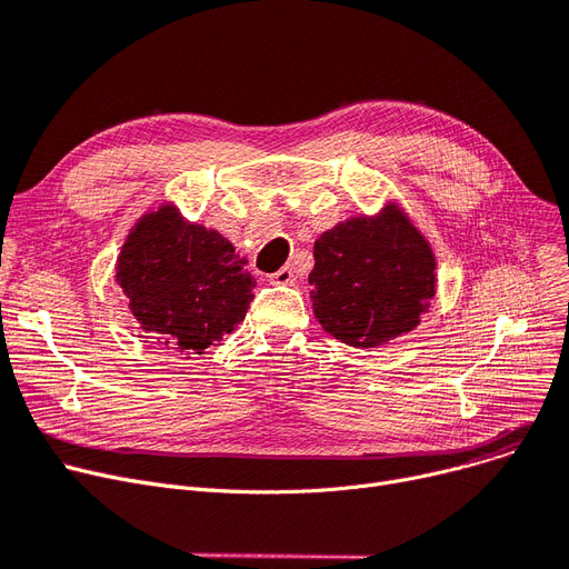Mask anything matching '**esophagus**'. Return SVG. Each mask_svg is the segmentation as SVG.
Segmentation results:
<instances>
[{"instance_id": "esophagus-1", "label": "esophagus", "mask_w": 569, "mask_h": 569, "mask_svg": "<svg viewBox=\"0 0 569 569\" xmlns=\"http://www.w3.org/2000/svg\"><path fill=\"white\" fill-rule=\"evenodd\" d=\"M269 281L279 283V286H295V281H298V274H295V269L290 264H286L279 271H274V274H269Z\"/></svg>"}]
</instances>
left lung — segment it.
Wrapping results in <instances>:
<instances>
[{
  "label": "left lung",
  "mask_w": 569,
  "mask_h": 569,
  "mask_svg": "<svg viewBox=\"0 0 569 569\" xmlns=\"http://www.w3.org/2000/svg\"><path fill=\"white\" fill-rule=\"evenodd\" d=\"M313 260L309 283L318 323L356 349L411 332L435 298V253L395 204L320 234Z\"/></svg>",
  "instance_id": "1"
}]
</instances>
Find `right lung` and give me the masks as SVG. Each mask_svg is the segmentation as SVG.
Wrapping results in <instances>:
<instances>
[{
    "mask_svg": "<svg viewBox=\"0 0 569 569\" xmlns=\"http://www.w3.org/2000/svg\"><path fill=\"white\" fill-rule=\"evenodd\" d=\"M116 281L139 328L186 356H202L234 332L256 288L234 246L188 223L174 204L139 218L120 249Z\"/></svg>",
    "mask_w": 569,
    "mask_h": 569,
    "instance_id": "right-lung-1",
    "label": "right lung"
}]
</instances>
